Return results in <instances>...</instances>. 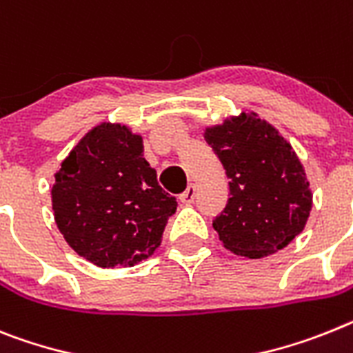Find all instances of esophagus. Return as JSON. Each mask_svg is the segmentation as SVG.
I'll return each mask as SVG.
<instances>
[{"label": "esophagus", "mask_w": 353, "mask_h": 353, "mask_svg": "<svg viewBox=\"0 0 353 353\" xmlns=\"http://www.w3.org/2000/svg\"><path fill=\"white\" fill-rule=\"evenodd\" d=\"M194 198H196V188H194V185H189V188L180 194L179 200L182 201L183 205H191L192 201H194Z\"/></svg>", "instance_id": "34e87169"}]
</instances>
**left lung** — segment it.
Wrapping results in <instances>:
<instances>
[{
  "mask_svg": "<svg viewBox=\"0 0 353 353\" xmlns=\"http://www.w3.org/2000/svg\"><path fill=\"white\" fill-rule=\"evenodd\" d=\"M207 144L227 173V207L212 221L223 246L236 255L275 254L305 228L312 207L305 170L293 146L255 112L207 126Z\"/></svg>",
  "mask_w": 353,
  "mask_h": 353,
  "instance_id": "8db88e82",
  "label": "left lung"
}]
</instances>
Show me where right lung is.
Returning a JSON list of instances; mask_svg holds the SVG:
<instances>
[{"label": "right lung", "mask_w": 353, "mask_h": 353, "mask_svg": "<svg viewBox=\"0 0 353 353\" xmlns=\"http://www.w3.org/2000/svg\"><path fill=\"white\" fill-rule=\"evenodd\" d=\"M143 153V137L128 126L99 123L55 173L57 227L94 266H134L150 257L176 210V200L162 191Z\"/></svg>", "instance_id": "add662e5"}]
</instances>
